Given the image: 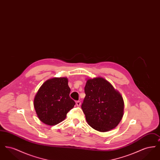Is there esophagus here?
I'll use <instances>...</instances> for the list:
<instances>
[{"mask_svg": "<svg viewBox=\"0 0 160 160\" xmlns=\"http://www.w3.org/2000/svg\"><path fill=\"white\" fill-rule=\"evenodd\" d=\"M76 105L77 106H80V105H81V102H80V101H77Z\"/></svg>", "mask_w": 160, "mask_h": 160, "instance_id": "obj_1", "label": "esophagus"}]
</instances>
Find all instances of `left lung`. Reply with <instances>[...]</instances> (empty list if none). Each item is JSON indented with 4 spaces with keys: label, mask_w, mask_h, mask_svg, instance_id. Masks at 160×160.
<instances>
[{
    "label": "left lung",
    "mask_w": 160,
    "mask_h": 160,
    "mask_svg": "<svg viewBox=\"0 0 160 160\" xmlns=\"http://www.w3.org/2000/svg\"><path fill=\"white\" fill-rule=\"evenodd\" d=\"M84 92L82 108L88 124L101 132L114 128L123 116L124 104L121 94L101 77L89 79Z\"/></svg>",
    "instance_id": "left-lung-1"
}]
</instances>
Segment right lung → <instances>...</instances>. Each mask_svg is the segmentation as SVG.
<instances>
[{
    "mask_svg": "<svg viewBox=\"0 0 160 160\" xmlns=\"http://www.w3.org/2000/svg\"><path fill=\"white\" fill-rule=\"evenodd\" d=\"M70 91L65 77L47 80L34 99V107L39 119L48 125H55L63 121L76 104L69 97Z\"/></svg>",
    "mask_w": 160,
    "mask_h": 160,
    "instance_id": "add662e5",
    "label": "right lung"
}]
</instances>
